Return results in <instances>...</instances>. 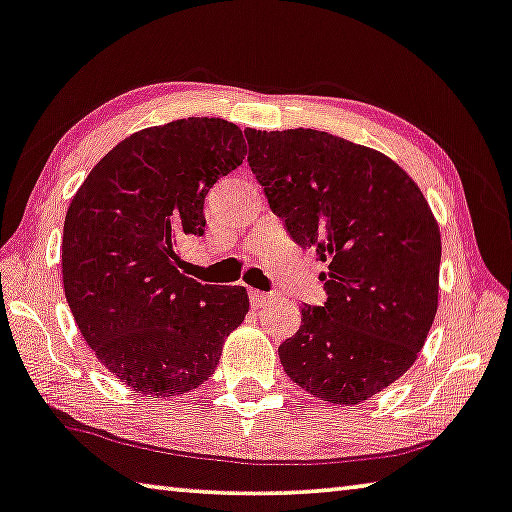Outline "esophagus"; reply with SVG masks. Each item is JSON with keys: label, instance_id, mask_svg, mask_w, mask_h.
Returning <instances> with one entry per match:
<instances>
[{"label": "esophagus", "instance_id": "1", "mask_svg": "<svg viewBox=\"0 0 512 512\" xmlns=\"http://www.w3.org/2000/svg\"><path fill=\"white\" fill-rule=\"evenodd\" d=\"M272 300L270 293H261V290H249V302L254 309H261V306H265L267 302Z\"/></svg>", "mask_w": 512, "mask_h": 512}]
</instances>
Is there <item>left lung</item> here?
Segmentation results:
<instances>
[{"label":"left lung","instance_id":"8db88e82","mask_svg":"<svg viewBox=\"0 0 512 512\" xmlns=\"http://www.w3.org/2000/svg\"><path fill=\"white\" fill-rule=\"evenodd\" d=\"M272 212L329 272L327 300L302 306L281 366L311 396L357 405L414 364L437 313L442 240L414 180L373 148L329 132L245 130Z\"/></svg>","mask_w":512,"mask_h":512}]
</instances>
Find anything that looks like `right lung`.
I'll list each match as a JSON object with an SVG mask.
<instances>
[{
  "label": "right lung",
  "instance_id": "add662e5",
  "mask_svg": "<svg viewBox=\"0 0 512 512\" xmlns=\"http://www.w3.org/2000/svg\"><path fill=\"white\" fill-rule=\"evenodd\" d=\"M247 144L224 119H180L123 139L70 201L61 272L73 318L100 364L137 393L180 396L215 373L245 320L242 286L176 270L185 235L206 233L203 203Z\"/></svg>",
  "mask_w": 512,
  "mask_h": 512
}]
</instances>
